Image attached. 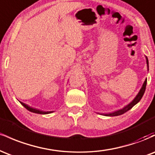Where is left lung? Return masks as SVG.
Instances as JSON below:
<instances>
[{"label":"left lung","mask_w":155,"mask_h":155,"mask_svg":"<svg viewBox=\"0 0 155 155\" xmlns=\"http://www.w3.org/2000/svg\"><path fill=\"white\" fill-rule=\"evenodd\" d=\"M145 58H146V60H147V71H149V60H148V58H147V56H145ZM147 79H146L144 82H143V85H142L141 88L140 89L139 92H138V94H137L136 97H134V99H133V100L131 101L130 104H128L127 106H125L122 108H121V109H119V110H117V111L111 112V113H109V114H104V116H106V117L119 116V115L123 114L124 113H125V112L129 111L130 108H132L133 106H135V105L137 104L138 102H139V101H140V99H141L142 97H143V94H144L145 90H146V86H147Z\"/></svg>","instance_id":"left-lung-1"}]
</instances>
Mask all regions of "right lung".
<instances>
[{"label": "right lung", "instance_id": "obj_1", "mask_svg": "<svg viewBox=\"0 0 155 155\" xmlns=\"http://www.w3.org/2000/svg\"><path fill=\"white\" fill-rule=\"evenodd\" d=\"M19 102H20V101H19ZM20 104H22V106L26 108V109H28V111L33 112V113L39 114H51V113H52V112H54V111H41V110H39V109H37V108H34L33 107H31V106H28V105L24 104V103H22V102H20Z\"/></svg>", "mask_w": 155, "mask_h": 155}]
</instances>
